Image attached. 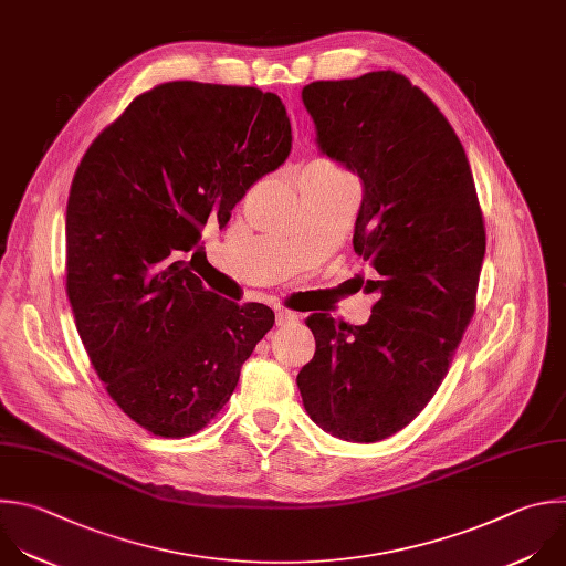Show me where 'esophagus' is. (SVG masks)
I'll use <instances>...</instances> for the list:
<instances>
[{
  "label": "esophagus",
  "instance_id": "obj_1",
  "mask_svg": "<svg viewBox=\"0 0 566 566\" xmlns=\"http://www.w3.org/2000/svg\"><path fill=\"white\" fill-rule=\"evenodd\" d=\"M297 313L289 311V308H277L275 311V319H277V326H284V324H291V322H297Z\"/></svg>",
  "mask_w": 566,
  "mask_h": 566
}]
</instances>
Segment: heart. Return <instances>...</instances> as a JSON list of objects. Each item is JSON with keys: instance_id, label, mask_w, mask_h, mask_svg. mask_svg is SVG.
I'll use <instances>...</instances> for the list:
<instances>
[{"instance_id": "b5f03b06", "label": "heart", "mask_w": 566, "mask_h": 566, "mask_svg": "<svg viewBox=\"0 0 566 566\" xmlns=\"http://www.w3.org/2000/svg\"><path fill=\"white\" fill-rule=\"evenodd\" d=\"M306 172L324 175V177H348L346 172H342L337 166H333V164H328V161H315Z\"/></svg>"}]
</instances>
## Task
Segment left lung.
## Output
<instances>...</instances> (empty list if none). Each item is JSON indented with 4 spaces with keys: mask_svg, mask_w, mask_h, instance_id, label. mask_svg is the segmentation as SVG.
Listing matches in <instances>:
<instances>
[{
    "mask_svg": "<svg viewBox=\"0 0 566 566\" xmlns=\"http://www.w3.org/2000/svg\"><path fill=\"white\" fill-rule=\"evenodd\" d=\"M302 102L317 146L361 179L353 249L378 271L361 326L306 317L315 355L297 373L311 420L346 442L402 431L440 389L473 317L486 249L467 153L405 75L311 82Z\"/></svg>",
    "mask_w": 566,
    "mask_h": 566,
    "instance_id": "8db88e82",
    "label": "left lung"
}]
</instances>
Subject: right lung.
I'll return each mask as SVG.
<instances>
[{"label": "right lung", "instance_id": "1", "mask_svg": "<svg viewBox=\"0 0 566 566\" xmlns=\"http://www.w3.org/2000/svg\"><path fill=\"white\" fill-rule=\"evenodd\" d=\"M289 153L291 122L275 93L168 82L135 97L75 170L69 302L108 396L153 436L205 429L275 324L264 304L207 291L193 262L205 229H224Z\"/></svg>", "mask_w": 566, "mask_h": 566}]
</instances>
